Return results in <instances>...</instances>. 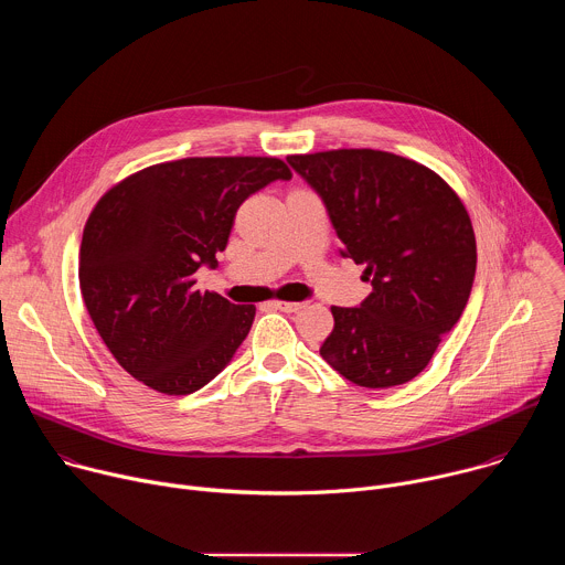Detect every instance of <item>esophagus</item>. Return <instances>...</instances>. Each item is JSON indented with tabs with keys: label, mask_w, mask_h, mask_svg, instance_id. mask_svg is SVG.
Returning a JSON list of instances; mask_svg holds the SVG:
<instances>
[{
	"label": "esophagus",
	"mask_w": 565,
	"mask_h": 565,
	"mask_svg": "<svg viewBox=\"0 0 565 565\" xmlns=\"http://www.w3.org/2000/svg\"><path fill=\"white\" fill-rule=\"evenodd\" d=\"M273 306L284 312H299L306 303L303 301H273Z\"/></svg>",
	"instance_id": "1"
}]
</instances>
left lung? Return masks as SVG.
<instances>
[{"label": "left lung", "instance_id": "obj_1", "mask_svg": "<svg viewBox=\"0 0 565 565\" xmlns=\"http://www.w3.org/2000/svg\"><path fill=\"white\" fill-rule=\"evenodd\" d=\"M288 163L324 201L342 257L364 264L373 286L358 308H331L319 355L358 386L414 380L471 292L476 238L462 201L436 172L388 151L295 153Z\"/></svg>", "mask_w": 565, "mask_h": 565}]
</instances>
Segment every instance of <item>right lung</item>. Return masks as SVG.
<instances>
[{"label": "right lung", "instance_id": "right-lung-1", "mask_svg": "<svg viewBox=\"0 0 565 565\" xmlns=\"http://www.w3.org/2000/svg\"><path fill=\"white\" fill-rule=\"evenodd\" d=\"M273 156L181 158L145 168L94 207L79 246V290L116 362L166 395L216 377L250 333L255 306L196 288L238 205L273 181H290Z\"/></svg>", "mask_w": 565, "mask_h": 565}]
</instances>
